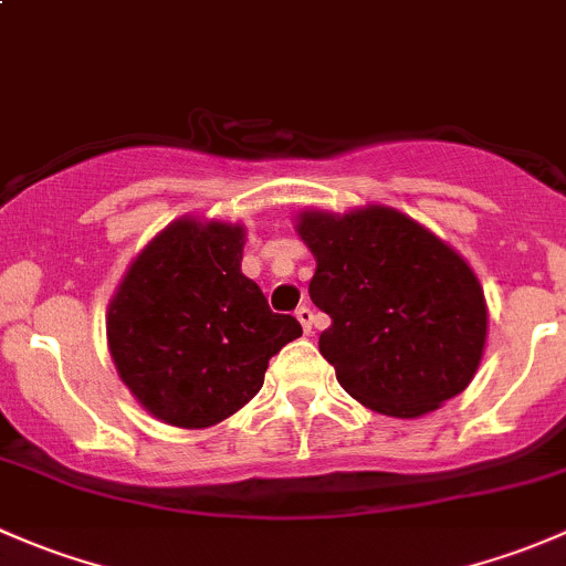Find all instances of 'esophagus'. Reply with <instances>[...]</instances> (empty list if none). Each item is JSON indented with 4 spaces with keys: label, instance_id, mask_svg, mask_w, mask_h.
Segmentation results:
<instances>
[{
    "label": "esophagus",
    "instance_id": "1",
    "mask_svg": "<svg viewBox=\"0 0 566 566\" xmlns=\"http://www.w3.org/2000/svg\"><path fill=\"white\" fill-rule=\"evenodd\" d=\"M295 317H298V323L304 325L306 334H312V323H315V312H312L310 306H301V310L295 312Z\"/></svg>",
    "mask_w": 566,
    "mask_h": 566
}]
</instances>
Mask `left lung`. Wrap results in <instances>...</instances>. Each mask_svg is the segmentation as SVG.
I'll return each mask as SVG.
<instances>
[{
  "instance_id": "1",
  "label": "left lung",
  "mask_w": 566,
  "mask_h": 566,
  "mask_svg": "<svg viewBox=\"0 0 566 566\" xmlns=\"http://www.w3.org/2000/svg\"><path fill=\"white\" fill-rule=\"evenodd\" d=\"M310 298L331 317L319 353L339 386L394 419H419L468 389L488 342V301L465 256L389 205L304 208Z\"/></svg>"
}]
</instances>
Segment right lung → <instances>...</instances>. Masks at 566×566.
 I'll use <instances>...</instances> for the list:
<instances>
[{"label": "right lung", "mask_w": 566, "mask_h": 566, "mask_svg": "<svg viewBox=\"0 0 566 566\" xmlns=\"http://www.w3.org/2000/svg\"><path fill=\"white\" fill-rule=\"evenodd\" d=\"M247 227L180 216L128 265L106 310L119 380L164 424L205 430L262 389L301 323L243 276Z\"/></svg>", "instance_id": "right-lung-1"}]
</instances>
